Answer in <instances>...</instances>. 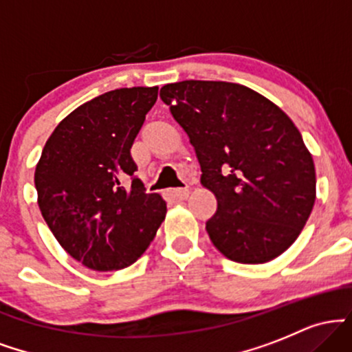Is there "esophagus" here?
I'll return each mask as SVG.
<instances>
[{
	"label": "esophagus",
	"mask_w": 352,
	"mask_h": 352,
	"mask_svg": "<svg viewBox=\"0 0 352 352\" xmlns=\"http://www.w3.org/2000/svg\"><path fill=\"white\" fill-rule=\"evenodd\" d=\"M190 195V190L188 188H175L173 190V197L179 200H187Z\"/></svg>",
	"instance_id": "esophagus-1"
}]
</instances>
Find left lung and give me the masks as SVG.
Returning <instances> with one entry per match:
<instances>
[{
	"instance_id": "obj_1",
	"label": "left lung",
	"mask_w": 352,
	"mask_h": 352,
	"mask_svg": "<svg viewBox=\"0 0 352 352\" xmlns=\"http://www.w3.org/2000/svg\"><path fill=\"white\" fill-rule=\"evenodd\" d=\"M160 99L188 135L217 212L215 248L245 265L272 261L300 236L316 200L313 157L293 120L253 89L223 80L165 84Z\"/></svg>"
}]
</instances>
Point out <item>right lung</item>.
Segmentation results:
<instances>
[{
  "label": "right lung",
  "mask_w": 352,
  "mask_h": 352,
  "mask_svg": "<svg viewBox=\"0 0 352 352\" xmlns=\"http://www.w3.org/2000/svg\"><path fill=\"white\" fill-rule=\"evenodd\" d=\"M159 87H122L64 117L36 165L38 205L59 245L87 268L114 272L135 263L167 213L145 193L131 157ZM131 176V187H122Z\"/></svg>",
  "instance_id": "obj_1"
}]
</instances>
